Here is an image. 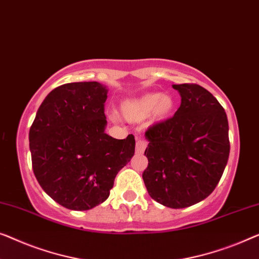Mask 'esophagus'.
Returning a JSON list of instances; mask_svg holds the SVG:
<instances>
[{
    "instance_id": "34e87169",
    "label": "esophagus",
    "mask_w": 259,
    "mask_h": 259,
    "mask_svg": "<svg viewBox=\"0 0 259 259\" xmlns=\"http://www.w3.org/2000/svg\"><path fill=\"white\" fill-rule=\"evenodd\" d=\"M146 147H147V142L144 140H138L137 141V147H136V153L137 154H142L145 152Z\"/></svg>"
}]
</instances>
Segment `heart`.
I'll return each mask as SVG.
<instances>
[{
	"label": "heart",
	"mask_w": 259,
	"mask_h": 259,
	"mask_svg": "<svg viewBox=\"0 0 259 259\" xmlns=\"http://www.w3.org/2000/svg\"><path fill=\"white\" fill-rule=\"evenodd\" d=\"M174 107V100L166 93H145L123 100L120 111L126 120L139 122L147 119L149 115L154 119L166 118Z\"/></svg>",
	"instance_id": "b5f03b06"
}]
</instances>
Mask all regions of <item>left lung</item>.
<instances>
[{"label":"left lung","instance_id":"1","mask_svg":"<svg viewBox=\"0 0 259 259\" xmlns=\"http://www.w3.org/2000/svg\"><path fill=\"white\" fill-rule=\"evenodd\" d=\"M181 105L174 117L145 133L148 167L142 174L153 200L181 209L203 201L216 188L230 153L224 108L196 84L173 85Z\"/></svg>","mask_w":259,"mask_h":259}]
</instances>
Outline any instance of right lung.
Masks as SVG:
<instances>
[{"label": "right lung", "mask_w": 259, "mask_h": 259, "mask_svg": "<svg viewBox=\"0 0 259 259\" xmlns=\"http://www.w3.org/2000/svg\"><path fill=\"white\" fill-rule=\"evenodd\" d=\"M107 92L98 81L58 86L30 127L33 174L52 200L71 210L106 201L118 171L134 155L132 134L119 140L105 133Z\"/></svg>", "instance_id": "1"}]
</instances>
